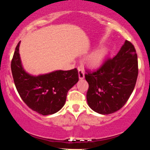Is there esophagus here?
Listing matches in <instances>:
<instances>
[{
	"mask_svg": "<svg viewBox=\"0 0 150 150\" xmlns=\"http://www.w3.org/2000/svg\"><path fill=\"white\" fill-rule=\"evenodd\" d=\"M78 75L79 79H83L84 78V72H83V70L81 69L80 67L78 68Z\"/></svg>",
	"mask_w": 150,
	"mask_h": 150,
	"instance_id": "1",
	"label": "esophagus"
}]
</instances>
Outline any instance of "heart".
<instances>
[{
	"label": "heart",
	"instance_id": "1",
	"mask_svg": "<svg viewBox=\"0 0 150 150\" xmlns=\"http://www.w3.org/2000/svg\"><path fill=\"white\" fill-rule=\"evenodd\" d=\"M106 55V50L99 49L91 53L86 59V62L88 65L95 67L100 64Z\"/></svg>",
	"mask_w": 150,
	"mask_h": 150
}]
</instances>
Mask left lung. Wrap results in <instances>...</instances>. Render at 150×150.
<instances>
[{"label": "left lung", "instance_id": "1", "mask_svg": "<svg viewBox=\"0 0 150 150\" xmlns=\"http://www.w3.org/2000/svg\"><path fill=\"white\" fill-rule=\"evenodd\" d=\"M138 59L135 48L125 40L113 58L105 59L98 69L87 71L89 87L86 98L96 112L109 115L125 104L134 88L138 76Z\"/></svg>", "mask_w": 150, "mask_h": 150}]
</instances>
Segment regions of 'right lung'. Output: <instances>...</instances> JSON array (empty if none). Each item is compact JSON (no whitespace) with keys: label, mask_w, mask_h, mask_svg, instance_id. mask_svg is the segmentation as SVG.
<instances>
[{"label":"right lung","mask_w":150,"mask_h":150,"mask_svg":"<svg viewBox=\"0 0 150 150\" xmlns=\"http://www.w3.org/2000/svg\"><path fill=\"white\" fill-rule=\"evenodd\" d=\"M19 42L11 64L18 93L29 108L42 115L56 113L65 104L68 91L79 80L77 69L55 71L34 76L25 71L19 53Z\"/></svg>","instance_id":"right-lung-1"}]
</instances>
